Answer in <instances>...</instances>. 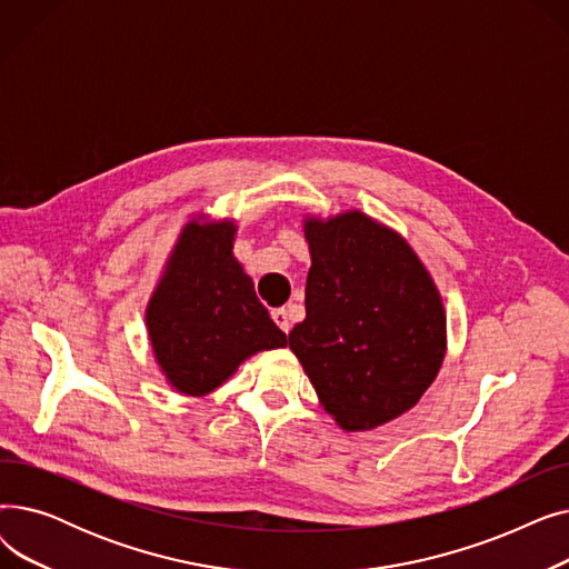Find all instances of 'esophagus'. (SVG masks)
Wrapping results in <instances>:
<instances>
[{"label":"esophagus","instance_id":"esophagus-1","mask_svg":"<svg viewBox=\"0 0 569 569\" xmlns=\"http://www.w3.org/2000/svg\"><path fill=\"white\" fill-rule=\"evenodd\" d=\"M272 318H274V322L281 327V332H290V318H288V311L286 309H274L272 311Z\"/></svg>","mask_w":569,"mask_h":569}]
</instances>
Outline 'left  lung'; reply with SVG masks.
Wrapping results in <instances>:
<instances>
[{
  "label": "left lung",
  "mask_w": 569,
  "mask_h": 569,
  "mask_svg": "<svg viewBox=\"0 0 569 569\" xmlns=\"http://www.w3.org/2000/svg\"><path fill=\"white\" fill-rule=\"evenodd\" d=\"M307 318L288 335L320 406L343 431L410 410L447 350L442 297L406 239L360 209L305 219Z\"/></svg>",
  "instance_id": "obj_1"
}]
</instances>
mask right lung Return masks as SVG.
Masks as SVG:
<instances>
[{"mask_svg":"<svg viewBox=\"0 0 569 569\" xmlns=\"http://www.w3.org/2000/svg\"><path fill=\"white\" fill-rule=\"evenodd\" d=\"M234 234L232 219H191L149 297V343L179 395L214 392L251 355L288 343L232 256Z\"/></svg>","mask_w":569,"mask_h":569,"instance_id":"add662e5","label":"right lung"}]
</instances>
